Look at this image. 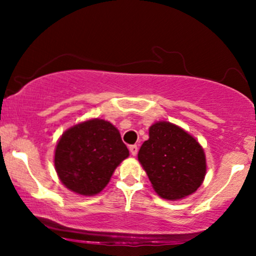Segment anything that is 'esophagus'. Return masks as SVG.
I'll return each instance as SVG.
<instances>
[{"instance_id": "obj_1", "label": "esophagus", "mask_w": 256, "mask_h": 256, "mask_svg": "<svg viewBox=\"0 0 256 256\" xmlns=\"http://www.w3.org/2000/svg\"><path fill=\"white\" fill-rule=\"evenodd\" d=\"M130 152L132 155H134V156H136L137 155V152H138V146H136V144H132V146H130Z\"/></svg>"}]
</instances>
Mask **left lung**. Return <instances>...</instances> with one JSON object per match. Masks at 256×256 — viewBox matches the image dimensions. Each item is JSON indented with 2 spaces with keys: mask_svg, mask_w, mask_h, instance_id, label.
<instances>
[{
  "mask_svg": "<svg viewBox=\"0 0 256 256\" xmlns=\"http://www.w3.org/2000/svg\"><path fill=\"white\" fill-rule=\"evenodd\" d=\"M138 160L162 198H185L204 182L206 158L198 140L170 122H161L149 128V140L138 152Z\"/></svg>",
  "mask_w": 256,
  "mask_h": 256,
  "instance_id": "8db88e82",
  "label": "left lung"
}]
</instances>
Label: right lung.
I'll list each match as a JSON object with an SVG mask.
<instances>
[{"mask_svg":"<svg viewBox=\"0 0 256 256\" xmlns=\"http://www.w3.org/2000/svg\"><path fill=\"white\" fill-rule=\"evenodd\" d=\"M128 156V149L119 131L110 122L92 119L61 136L55 149V170L64 186L90 196L104 189Z\"/></svg>","mask_w":256,"mask_h":256,"instance_id":"right-lung-1","label":"right lung"}]
</instances>
